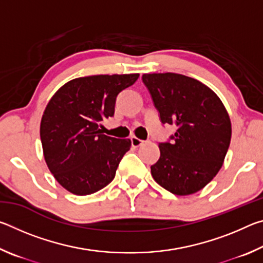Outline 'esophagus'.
I'll return each mask as SVG.
<instances>
[{
  "label": "esophagus",
  "mask_w": 263,
  "mask_h": 263,
  "mask_svg": "<svg viewBox=\"0 0 263 263\" xmlns=\"http://www.w3.org/2000/svg\"><path fill=\"white\" fill-rule=\"evenodd\" d=\"M144 140H141V139H139V138H137V137H132L131 138V144H132V146L133 147H139V146H141L142 144H144Z\"/></svg>",
  "instance_id": "obj_1"
}]
</instances>
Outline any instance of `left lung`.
<instances>
[{
	"instance_id": "obj_1",
	"label": "left lung",
	"mask_w": 263,
	"mask_h": 263,
	"mask_svg": "<svg viewBox=\"0 0 263 263\" xmlns=\"http://www.w3.org/2000/svg\"><path fill=\"white\" fill-rule=\"evenodd\" d=\"M162 124L174 125L172 142H160L153 179L172 194L203 189L217 175L228 153L232 127L219 97L198 80L176 73L142 75Z\"/></svg>"
}]
</instances>
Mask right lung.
Here are the masks:
<instances>
[{"instance_id":"add662e5","label":"right lung","mask_w":263,"mask_h":263,"mask_svg":"<svg viewBox=\"0 0 263 263\" xmlns=\"http://www.w3.org/2000/svg\"><path fill=\"white\" fill-rule=\"evenodd\" d=\"M139 74L92 75L65 83L48 101L41 122L44 158L54 179L69 193L94 194L115 179L130 139L103 135L117 95Z\"/></svg>"}]
</instances>
